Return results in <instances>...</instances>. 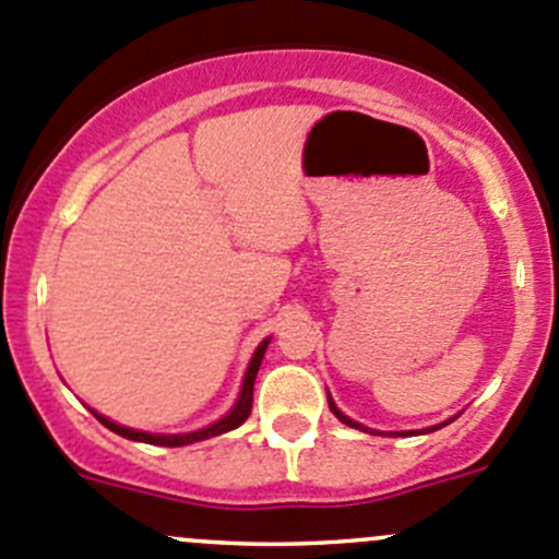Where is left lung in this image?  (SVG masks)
<instances>
[{
    "mask_svg": "<svg viewBox=\"0 0 559 559\" xmlns=\"http://www.w3.org/2000/svg\"><path fill=\"white\" fill-rule=\"evenodd\" d=\"M329 407H331V413H334V416H336V418H340V421H342V424H347V427H353V429H364V427H361V424H358V421H353V418H347V416H345V413H342V411H340V407H336V405H334V402H331V396H329ZM451 421H454V418H451ZM445 424H449V421H445ZM445 424H440V427H445ZM440 427H432V429H427V432H435V429H440ZM364 432H367V429H364ZM402 435H405V432H402Z\"/></svg>",
    "mask_w": 559,
    "mask_h": 559,
    "instance_id": "1",
    "label": "left lung"
}]
</instances>
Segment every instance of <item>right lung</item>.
Instances as JSON below:
<instances>
[{
    "label": "right lung",
    "instance_id": "obj_1",
    "mask_svg": "<svg viewBox=\"0 0 559 559\" xmlns=\"http://www.w3.org/2000/svg\"><path fill=\"white\" fill-rule=\"evenodd\" d=\"M269 347V340H263L261 345H258L255 356H252L250 367H247V374H245V383H241V394L239 400H236V405L230 407V413H225L219 421L209 424L206 429H198V432H187V435H152V432H141V429H130V427H119V424H114L110 418L99 416V413H94V418H97L103 427H108L110 432L121 435V438L127 440H135V443H148V445H165V449H179V445H190V443H198V440H206V438H217V435L223 432H230V429L241 427V424L250 418L252 413V389H255V378H258V369H261V361H263V353H266Z\"/></svg>",
    "mask_w": 559,
    "mask_h": 559
}]
</instances>
